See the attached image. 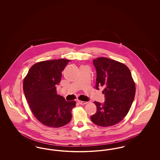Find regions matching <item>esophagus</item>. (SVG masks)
I'll list each match as a JSON object with an SVG mask.
<instances>
[{
	"instance_id": "34e87169",
	"label": "esophagus",
	"mask_w": 160,
	"mask_h": 160,
	"mask_svg": "<svg viewBox=\"0 0 160 160\" xmlns=\"http://www.w3.org/2000/svg\"><path fill=\"white\" fill-rule=\"evenodd\" d=\"M78 102L81 104V105H84V104H86L88 103V102L86 101H78Z\"/></svg>"
}]
</instances>
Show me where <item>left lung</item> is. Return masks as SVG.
<instances>
[{"instance_id":"8db88e82","label":"left lung","mask_w":160,"mask_h":160,"mask_svg":"<svg viewBox=\"0 0 160 160\" xmlns=\"http://www.w3.org/2000/svg\"><path fill=\"white\" fill-rule=\"evenodd\" d=\"M97 71L96 89L103 87L105 101H95L97 112L91 116L93 123L109 127L121 122L128 113L136 93L129 68L123 63L106 58L94 59Z\"/></svg>"}]
</instances>
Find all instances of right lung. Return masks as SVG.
Here are the masks:
<instances>
[{
  "mask_svg": "<svg viewBox=\"0 0 160 160\" xmlns=\"http://www.w3.org/2000/svg\"><path fill=\"white\" fill-rule=\"evenodd\" d=\"M69 60L42 61L31 67L23 81V91L35 118L47 127L58 128L68 123L76 101H67L56 93L62 72Z\"/></svg>",
  "mask_w": 160,
  "mask_h": 160,
  "instance_id": "right-lung-1",
  "label": "right lung"
}]
</instances>
